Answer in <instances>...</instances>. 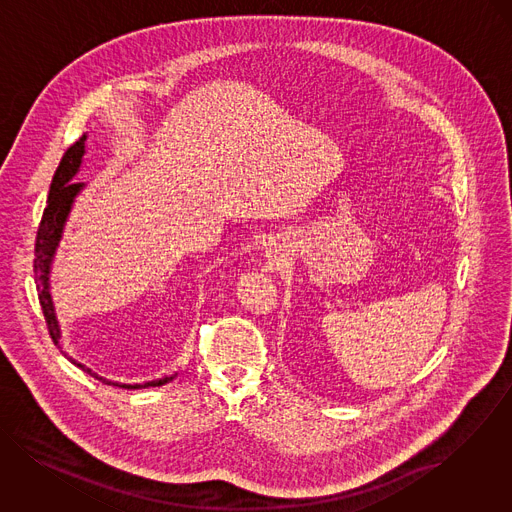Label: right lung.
<instances>
[{
    "instance_id": "right-lung-1",
    "label": "right lung",
    "mask_w": 512,
    "mask_h": 512,
    "mask_svg": "<svg viewBox=\"0 0 512 512\" xmlns=\"http://www.w3.org/2000/svg\"><path fill=\"white\" fill-rule=\"evenodd\" d=\"M85 144V134L79 136L78 140L64 152V156L60 159L56 173L52 177V185H50V193H48V200H46V208L42 212L40 218L39 230H37V241H35V280H37V292H39L40 306H42V314L46 319L48 325V333L54 341V345L60 343V327H58V319L54 314V304H52V296L48 292V275H50V263L54 257V251L58 247V241L62 237V230H64V222L68 218V212L72 208L74 197L81 191V183H70V179L76 175L81 163V156H83V146ZM72 360V358H70ZM76 366H79L83 372H87L89 376L97 378L103 384L109 386H117L101 376H97L95 372H91L87 366L79 364L76 360H72ZM177 374L161 378V380H154V382H146L144 386L140 384H122L120 388L124 390H140V388H150V386H163L167 382H171Z\"/></svg>"
}]
</instances>
